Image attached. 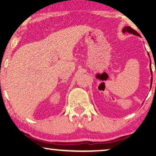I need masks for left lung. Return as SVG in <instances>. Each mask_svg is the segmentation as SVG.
Instances as JSON below:
<instances>
[{
	"label": "left lung",
	"instance_id": "8db88e82",
	"mask_svg": "<svg viewBox=\"0 0 156 156\" xmlns=\"http://www.w3.org/2000/svg\"><path fill=\"white\" fill-rule=\"evenodd\" d=\"M122 32L123 33H125V32H128V33H130V34H133V35H136V36H140V34L137 32L136 31H135L134 30H133V29H132L131 27H124L123 29H122ZM148 56H149V53H148ZM149 58H150V56H149ZM150 70H151V73H152V70H151V59H150ZM152 78H151V84H152Z\"/></svg>",
	"mask_w": 156,
	"mask_h": 156
}]
</instances>
